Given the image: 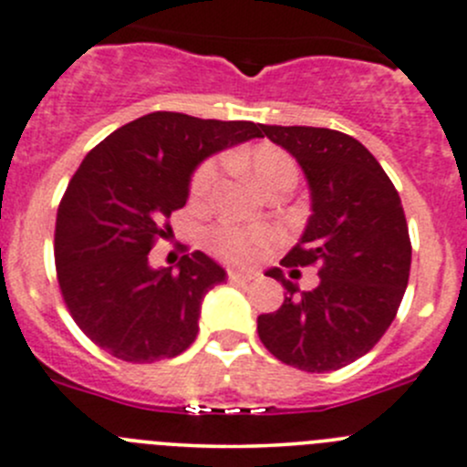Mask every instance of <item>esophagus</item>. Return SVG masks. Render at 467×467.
Here are the masks:
<instances>
[{
    "instance_id": "esophagus-1",
    "label": "esophagus",
    "mask_w": 467,
    "mask_h": 467,
    "mask_svg": "<svg viewBox=\"0 0 467 467\" xmlns=\"http://www.w3.org/2000/svg\"><path fill=\"white\" fill-rule=\"evenodd\" d=\"M227 279L234 281V284H244V281L256 279V272L254 270H229Z\"/></svg>"
}]
</instances>
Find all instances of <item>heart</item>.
<instances>
[{
  "mask_svg": "<svg viewBox=\"0 0 467 467\" xmlns=\"http://www.w3.org/2000/svg\"><path fill=\"white\" fill-rule=\"evenodd\" d=\"M247 163L249 170H252V177L256 179L263 191L270 188L275 182H279V179H293L295 182V174H297V165H295L293 156L272 145L256 147L249 154ZM220 172H223V159L220 156H211V159L202 161L195 172H192L191 186H188L191 200L204 202L213 192ZM276 240H279V232L270 224H249V227H244V224L218 223L206 232L209 247L218 256H223L224 261L232 263L256 261Z\"/></svg>",
  "mask_w": 467,
  "mask_h": 467,
  "instance_id": "obj_1",
  "label": "heart"
}]
</instances>
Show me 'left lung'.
Masks as SVG:
<instances>
[{"instance_id": "8db88e82", "label": "left lung", "mask_w": 467, "mask_h": 467, "mask_svg": "<svg viewBox=\"0 0 467 467\" xmlns=\"http://www.w3.org/2000/svg\"><path fill=\"white\" fill-rule=\"evenodd\" d=\"M263 136L288 150L311 188L302 240L281 265H316L320 284L285 288L275 313L258 316V338L285 366L331 372L370 352L395 320L410 272V238L395 186L379 161L348 133L320 127H267Z\"/></svg>"}]
</instances>
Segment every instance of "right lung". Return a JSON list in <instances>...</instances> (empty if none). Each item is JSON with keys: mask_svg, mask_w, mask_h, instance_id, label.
Segmentation results:
<instances>
[{"mask_svg": "<svg viewBox=\"0 0 467 467\" xmlns=\"http://www.w3.org/2000/svg\"><path fill=\"white\" fill-rule=\"evenodd\" d=\"M263 124L156 110L88 151L58 204L54 261L78 329L110 357L154 363L186 352L202 299L224 270L204 252L179 270H151L150 249L186 206L191 174L206 156L261 138Z\"/></svg>", "mask_w": 467, "mask_h": 467, "instance_id": "add662e5", "label": "right lung"}]
</instances>
